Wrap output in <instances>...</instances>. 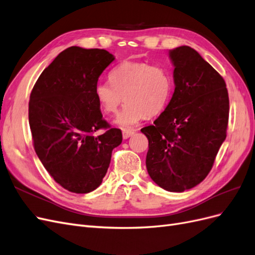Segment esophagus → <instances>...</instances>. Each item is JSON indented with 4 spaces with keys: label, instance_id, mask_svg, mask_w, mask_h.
<instances>
[{
    "label": "esophagus",
    "instance_id": "obj_1",
    "mask_svg": "<svg viewBox=\"0 0 255 255\" xmlns=\"http://www.w3.org/2000/svg\"><path fill=\"white\" fill-rule=\"evenodd\" d=\"M134 134V130L133 129H123L122 130V136H123V138H125V139H128V137H130Z\"/></svg>",
    "mask_w": 255,
    "mask_h": 255
}]
</instances>
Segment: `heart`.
I'll return each mask as SVG.
<instances>
[{
  "label": "heart",
  "mask_w": 255,
  "mask_h": 255,
  "mask_svg": "<svg viewBox=\"0 0 255 255\" xmlns=\"http://www.w3.org/2000/svg\"><path fill=\"white\" fill-rule=\"evenodd\" d=\"M111 82H99L95 97L109 115L118 112L123 100L127 103L115 120L116 125L129 128L146 118L163 112L172 92V78L163 67L144 61H123L110 73Z\"/></svg>",
  "instance_id": "obj_1"
}]
</instances>
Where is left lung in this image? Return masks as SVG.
<instances>
[{
	"label": "left lung",
	"instance_id": "obj_1",
	"mask_svg": "<svg viewBox=\"0 0 255 255\" xmlns=\"http://www.w3.org/2000/svg\"><path fill=\"white\" fill-rule=\"evenodd\" d=\"M174 92L153 126L145 165L151 179L168 191L183 192L210 173L227 137L229 95L225 80L187 45L169 51Z\"/></svg>",
	"mask_w": 255,
	"mask_h": 255
}]
</instances>
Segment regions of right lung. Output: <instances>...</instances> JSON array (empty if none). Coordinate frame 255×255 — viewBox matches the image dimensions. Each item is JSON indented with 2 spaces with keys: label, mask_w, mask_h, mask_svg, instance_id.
I'll return each mask as SVG.
<instances>
[{
  "label": "right lung",
  "mask_w": 255,
  "mask_h": 255,
  "mask_svg": "<svg viewBox=\"0 0 255 255\" xmlns=\"http://www.w3.org/2000/svg\"><path fill=\"white\" fill-rule=\"evenodd\" d=\"M115 59L102 49L70 47L44 69L30 92L28 121L34 149L49 174L65 189L87 194L98 188L112 152L122 141L95 97L99 76ZM106 129L96 136L99 129Z\"/></svg>",
  "instance_id": "right-lung-1"
}]
</instances>
